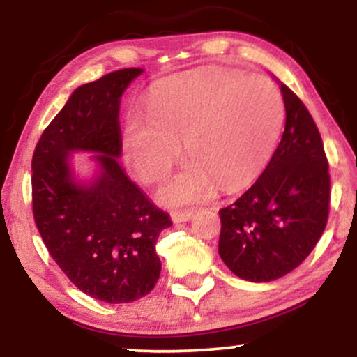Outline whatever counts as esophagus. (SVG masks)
Wrapping results in <instances>:
<instances>
[{
    "instance_id": "obj_1",
    "label": "esophagus",
    "mask_w": 357,
    "mask_h": 357,
    "mask_svg": "<svg viewBox=\"0 0 357 357\" xmlns=\"http://www.w3.org/2000/svg\"><path fill=\"white\" fill-rule=\"evenodd\" d=\"M191 218H192V211L190 210L171 213V220H173L174 223H183V221H190Z\"/></svg>"
}]
</instances>
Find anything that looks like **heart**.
Instances as JSON below:
<instances>
[{"instance_id":"obj_1","label":"heart","mask_w":357,"mask_h":357,"mask_svg":"<svg viewBox=\"0 0 357 357\" xmlns=\"http://www.w3.org/2000/svg\"><path fill=\"white\" fill-rule=\"evenodd\" d=\"M285 121L280 90L265 77L206 68L167 79L154 89L147 116L129 117L126 155L146 183L173 169L181 141L192 161L159 191L165 204L199 203L235 191L261 173Z\"/></svg>"}]
</instances>
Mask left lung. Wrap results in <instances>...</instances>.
<instances>
[{"label": "left lung", "mask_w": 357, "mask_h": 357, "mask_svg": "<svg viewBox=\"0 0 357 357\" xmlns=\"http://www.w3.org/2000/svg\"><path fill=\"white\" fill-rule=\"evenodd\" d=\"M285 129L255 184L220 210L221 260L236 277L270 282L309 257L326 230L331 176L321 134L296 93L280 84Z\"/></svg>", "instance_id": "8db88e82"}]
</instances>
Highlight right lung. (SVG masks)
Segmentation results:
<instances>
[{"label": "right lung", "mask_w": 357, "mask_h": 357, "mask_svg": "<svg viewBox=\"0 0 357 357\" xmlns=\"http://www.w3.org/2000/svg\"><path fill=\"white\" fill-rule=\"evenodd\" d=\"M142 68H122L80 85L43 130L31 159L33 218L45 247L73 285L107 304L147 296L161 273L159 233L171 218L130 181L122 153L119 105ZM73 150L97 152L89 185L70 169Z\"/></svg>", "instance_id": "1"}]
</instances>
